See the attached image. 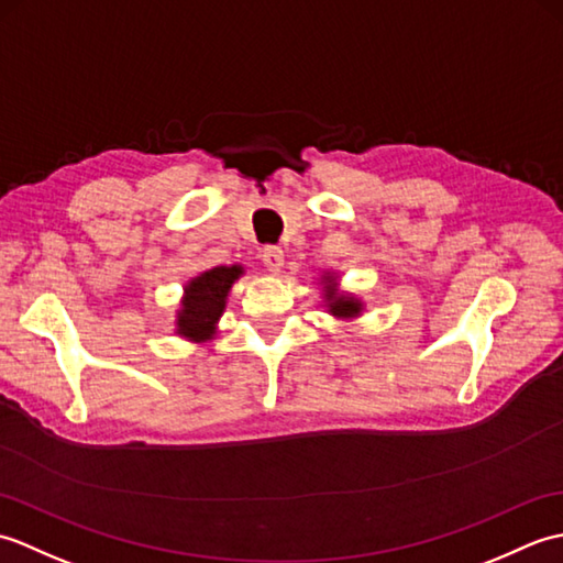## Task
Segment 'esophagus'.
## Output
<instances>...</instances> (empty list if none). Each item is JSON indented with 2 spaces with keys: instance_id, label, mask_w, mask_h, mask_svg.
Here are the masks:
<instances>
[{
  "instance_id": "esophagus-1",
  "label": "esophagus",
  "mask_w": 563,
  "mask_h": 563,
  "mask_svg": "<svg viewBox=\"0 0 563 563\" xmlns=\"http://www.w3.org/2000/svg\"><path fill=\"white\" fill-rule=\"evenodd\" d=\"M261 261H263V266H266L268 271L278 273V271L283 268V263H285L283 249H280V246H263V251H261Z\"/></svg>"
}]
</instances>
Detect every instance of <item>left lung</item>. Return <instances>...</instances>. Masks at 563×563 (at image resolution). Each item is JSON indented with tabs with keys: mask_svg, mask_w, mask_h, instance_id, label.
<instances>
[{
	"mask_svg": "<svg viewBox=\"0 0 563 563\" xmlns=\"http://www.w3.org/2000/svg\"><path fill=\"white\" fill-rule=\"evenodd\" d=\"M324 288H327V307L329 314L336 319H353L363 312V302L353 295H339L336 278L333 275H324Z\"/></svg>",
	"mask_w": 563,
	"mask_h": 563,
	"instance_id": "8db88e82",
	"label": "left lung"
}]
</instances>
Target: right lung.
Listing matches in <instances>:
<instances>
[{"label":"right lung","mask_w":563,"mask_h":563,"mask_svg":"<svg viewBox=\"0 0 563 563\" xmlns=\"http://www.w3.org/2000/svg\"><path fill=\"white\" fill-rule=\"evenodd\" d=\"M244 273L242 266H214L190 278L184 288L181 309L176 312V333L194 343H206L218 331L227 295L234 280Z\"/></svg>","instance_id":"1"}]
</instances>
